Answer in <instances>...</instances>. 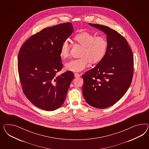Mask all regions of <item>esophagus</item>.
<instances>
[{"instance_id":"34e87169","label":"esophagus","mask_w":149,"mask_h":149,"mask_svg":"<svg viewBox=\"0 0 149 149\" xmlns=\"http://www.w3.org/2000/svg\"><path fill=\"white\" fill-rule=\"evenodd\" d=\"M74 76L75 77H80L81 76V75L77 72H75L74 73Z\"/></svg>"}]
</instances>
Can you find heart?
<instances>
[{"instance_id": "heart-1", "label": "heart", "mask_w": 149, "mask_h": 149, "mask_svg": "<svg viewBox=\"0 0 149 149\" xmlns=\"http://www.w3.org/2000/svg\"><path fill=\"white\" fill-rule=\"evenodd\" d=\"M75 42L83 47L80 58L72 59L65 63V68L69 71L80 72L88 67L92 63L101 61L106 54L108 47L107 38L103 36H96L90 32L79 33L74 36ZM71 45L68 40L63 41L60 47V56L67 58L69 55Z\"/></svg>"}]
</instances>
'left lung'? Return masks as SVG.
<instances>
[{
	"instance_id": "obj_1",
	"label": "left lung",
	"mask_w": 149,
	"mask_h": 149,
	"mask_svg": "<svg viewBox=\"0 0 149 149\" xmlns=\"http://www.w3.org/2000/svg\"><path fill=\"white\" fill-rule=\"evenodd\" d=\"M89 24L107 35L106 54L95 68L85 72L82 94L86 102L98 109L117 102L131 85L133 75V56L126 39L108 27Z\"/></svg>"
}]
</instances>
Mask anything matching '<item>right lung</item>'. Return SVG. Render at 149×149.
Returning <instances> with one entry per match:
<instances>
[{
	"label": "right lung",
	"mask_w": 149,
	"mask_h": 149,
	"mask_svg": "<svg viewBox=\"0 0 149 149\" xmlns=\"http://www.w3.org/2000/svg\"><path fill=\"white\" fill-rule=\"evenodd\" d=\"M74 31L71 23L43 29L29 38L18 55L23 92L32 104L53 111L63 104L74 77L71 71L56 75L62 68L60 47Z\"/></svg>",
	"instance_id": "1"
}]
</instances>
